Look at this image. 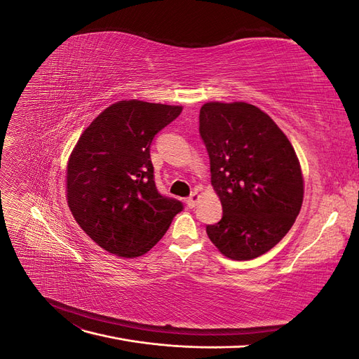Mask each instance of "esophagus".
Wrapping results in <instances>:
<instances>
[{
	"label": "esophagus",
	"mask_w": 359,
	"mask_h": 359,
	"mask_svg": "<svg viewBox=\"0 0 359 359\" xmlns=\"http://www.w3.org/2000/svg\"><path fill=\"white\" fill-rule=\"evenodd\" d=\"M201 201V194L198 193V191H194V193H191V196L186 201L187 202V206L189 208H194V206L198 205V202Z\"/></svg>",
	"instance_id": "esophagus-1"
}]
</instances>
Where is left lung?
<instances>
[{
    "label": "left lung",
    "instance_id": "1",
    "mask_svg": "<svg viewBox=\"0 0 359 359\" xmlns=\"http://www.w3.org/2000/svg\"><path fill=\"white\" fill-rule=\"evenodd\" d=\"M199 132L223 217L206 226L211 243L232 260H250L277 245L301 211L304 177L287 136L259 107L210 102Z\"/></svg>",
    "mask_w": 359,
    "mask_h": 359
}]
</instances>
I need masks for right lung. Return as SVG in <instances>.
Listing matches in <instances>:
<instances>
[{
    "label": "right lung",
    "mask_w": 359,
    "mask_h": 359,
    "mask_svg": "<svg viewBox=\"0 0 359 359\" xmlns=\"http://www.w3.org/2000/svg\"><path fill=\"white\" fill-rule=\"evenodd\" d=\"M182 106L121 100L83 130L67 161V205L82 231L119 257L148 253L181 210L157 191L149 147Z\"/></svg>",
    "instance_id": "1"
}]
</instances>
